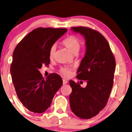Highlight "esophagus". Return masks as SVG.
Masks as SVG:
<instances>
[{"label": "esophagus", "instance_id": "esophagus-1", "mask_svg": "<svg viewBox=\"0 0 132 132\" xmlns=\"http://www.w3.org/2000/svg\"><path fill=\"white\" fill-rule=\"evenodd\" d=\"M63 84H64H64H67L68 83V81L65 80V79H63Z\"/></svg>", "mask_w": 132, "mask_h": 132}]
</instances>
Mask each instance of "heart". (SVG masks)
Here are the masks:
<instances>
[{
	"instance_id": "1",
	"label": "heart",
	"mask_w": 132,
	"mask_h": 132,
	"mask_svg": "<svg viewBox=\"0 0 132 132\" xmlns=\"http://www.w3.org/2000/svg\"><path fill=\"white\" fill-rule=\"evenodd\" d=\"M63 44L67 48L69 51H71L72 54H77L81 48V42L78 38H77L75 36H69V37L66 38L63 41ZM56 51V45L54 44L50 48V52H49V56L51 59H53L55 55ZM60 72L63 75L68 76L71 73V70L69 68H61L60 69Z\"/></svg>"
}]
</instances>
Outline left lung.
<instances>
[{"label": "left lung", "mask_w": 132, "mask_h": 132, "mask_svg": "<svg viewBox=\"0 0 132 132\" xmlns=\"http://www.w3.org/2000/svg\"><path fill=\"white\" fill-rule=\"evenodd\" d=\"M86 40L85 55L77 71V78L86 80L87 86L70 80L72 92L70 106L75 115L82 119L94 117L106 106L113 84L115 60L110 46L99 32L87 27H72Z\"/></svg>", "instance_id": "left-lung-1"}]
</instances>
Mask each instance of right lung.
Returning a JSON list of instances; mask_svg holds the SVG:
<instances>
[{
  "mask_svg": "<svg viewBox=\"0 0 132 132\" xmlns=\"http://www.w3.org/2000/svg\"><path fill=\"white\" fill-rule=\"evenodd\" d=\"M67 31L66 28H36L14 51L10 68L12 80L17 97L29 111L45 112L62 86L59 75L51 73L44 79L39 69L50 64V48Z\"/></svg>",
  "mask_w": 132,
  "mask_h": 132,
  "instance_id": "right-lung-1",
  "label": "right lung"
}]
</instances>
